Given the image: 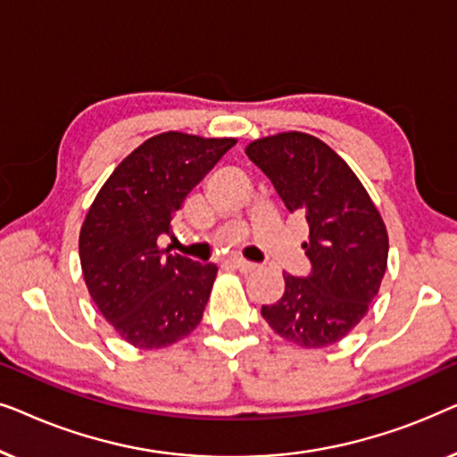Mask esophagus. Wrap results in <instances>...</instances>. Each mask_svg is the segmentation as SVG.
Here are the masks:
<instances>
[{"label":"esophagus","instance_id":"obj_1","mask_svg":"<svg viewBox=\"0 0 457 457\" xmlns=\"http://www.w3.org/2000/svg\"><path fill=\"white\" fill-rule=\"evenodd\" d=\"M233 266L237 268L239 272H253L258 264H253V262H247V260H233Z\"/></svg>","mask_w":457,"mask_h":457}]
</instances>
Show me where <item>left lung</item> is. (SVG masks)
Here are the masks:
<instances>
[{"label": "left lung", "instance_id": "obj_1", "mask_svg": "<svg viewBox=\"0 0 457 457\" xmlns=\"http://www.w3.org/2000/svg\"><path fill=\"white\" fill-rule=\"evenodd\" d=\"M245 154L287 210L302 212L310 224L303 249L312 272L283 274V297L262 305V316L295 345H333L358 327L380 289L389 255L383 218L347 162L316 137L297 130L262 137Z\"/></svg>", "mask_w": 457, "mask_h": 457}]
</instances>
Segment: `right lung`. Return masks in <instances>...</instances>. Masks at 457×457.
Instances as JSON below:
<instances>
[{
  "mask_svg": "<svg viewBox=\"0 0 457 457\" xmlns=\"http://www.w3.org/2000/svg\"><path fill=\"white\" fill-rule=\"evenodd\" d=\"M237 143L179 133L155 135L110 174L79 237L80 268L97 310L120 339L162 349L202 322L216 264L160 249L193 187Z\"/></svg>",
  "mask_w": 457,
  "mask_h": 457,
  "instance_id": "obj_1",
  "label": "right lung"
}]
</instances>
